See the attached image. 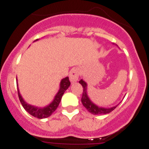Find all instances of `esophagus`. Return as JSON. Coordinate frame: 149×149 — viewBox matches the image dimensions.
Masks as SVG:
<instances>
[{
    "label": "esophagus",
    "mask_w": 149,
    "mask_h": 149,
    "mask_svg": "<svg viewBox=\"0 0 149 149\" xmlns=\"http://www.w3.org/2000/svg\"><path fill=\"white\" fill-rule=\"evenodd\" d=\"M79 78V72L77 68H73L72 69L69 74V79L72 83H74L78 81Z\"/></svg>",
    "instance_id": "1"
}]
</instances>
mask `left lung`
Masks as SVG:
<instances>
[{"mask_svg":"<svg viewBox=\"0 0 149 149\" xmlns=\"http://www.w3.org/2000/svg\"><path fill=\"white\" fill-rule=\"evenodd\" d=\"M79 83L82 85L83 86V95L82 98H81V102H82L83 105L86 108V110L91 113L93 115H103V114H107L110 113V112H112L114 109H116L118 105L112 107H98V105H96L94 104L93 101H91L89 98V95L87 93V84L85 81L81 79V81H79Z\"/></svg>","mask_w":149,"mask_h":149,"instance_id":"left-lung-1","label":"left lung"}]
</instances>
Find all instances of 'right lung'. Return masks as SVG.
<instances>
[{
  "mask_svg": "<svg viewBox=\"0 0 149 149\" xmlns=\"http://www.w3.org/2000/svg\"><path fill=\"white\" fill-rule=\"evenodd\" d=\"M38 39L35 41H37ZM17 81V78H16ZM18 82V81H16ZM70 81H69V79L68 77H65V78L62 79L61 81H60V89H59L58 93H56V95L54 96V98L51 103L49 104L47 106L44 107H36L33 105L29 104L26 102L22 98V95L20 94V92H19V89L18 87V98L21 101V104H22L23 107L24 108V110L28 113L29 114H30L31 116L34 117H36L38 119H45V118H48V116L53 113L56 110V109L57 108V107L59 106V104H60V101H61L62 96L63 95L64 93L65 92L67 89L70 86Z\"/></svg>",
  "mask_w": 149,
  "mask_h": 149,
  "instance_id": "obj_1",
  "label": "right lung"
}]
</instances>
